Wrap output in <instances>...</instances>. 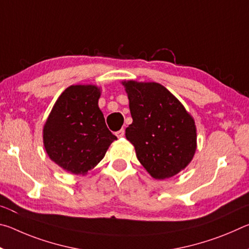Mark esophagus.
Returning <instances> with one entry per match:
<instances>
[{
    "label": "esophagus",
    "instance_id": "esophagus-1",
    "mask_svg": "<svg viewBox=\"0 0 249 249\" xmlns=\"http://www.w3.org/2000/svg\"><path fill=\"white\" fill-rule=\"evenodd\" d=\"M115 134H116L117 137H123L124 134H125V130H124V128H122V129L119 130V132H116Z\"/></svg>",
    "mask_w": 249,
    "mask_h": 249
}]
</instances>
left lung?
I'll return each mask as SVG.
<instances>
[{"instance_id": "left-lung-1", "label": "left lung", "mask_w": 249, "mask_h": 249, "mask_svg": "<svg viewBox=\"0 0 249 249\" xmlns=\"http://www.w3.org/2000/svg\"><path fill=\"white\" fill-rule=\"evenodd\" d=\"M123 84L133 117L125 136L134 145L137 159L155 179L177 175L195 156V121L161 84L135 81Z\"/></svg>"}]
</instances>
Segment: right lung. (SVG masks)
I'll return each mask as SVG.
<instances>
[{
  "mask_svg": "<svg viewBox=\"0 0 249 249\" xmlns=\"http://www.w3.org/2000/svg\"><path fill=\"white\" fill-rule=\"evenodd\" d=\"M95 86H71L59 96L44 127L50 159L65 170L84 175L103 159L117 140L99 108Z\"/></svg>",
  "mask_w": 249,
  "mask_h": 249,
  "instance_id": "right-lung-1",
  "label": "right lung"
}]
</instances>
